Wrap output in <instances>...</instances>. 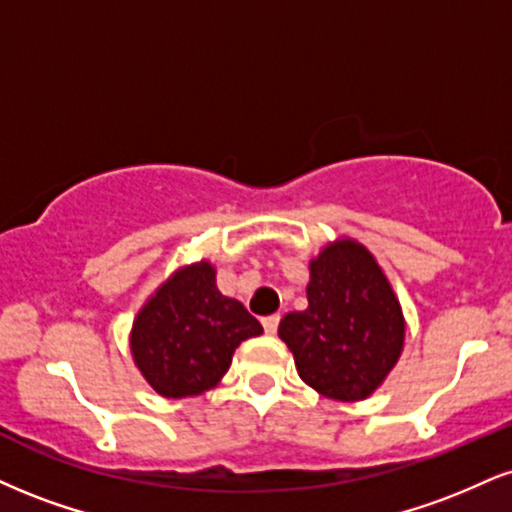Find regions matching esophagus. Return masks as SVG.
<instances>
[{
    "label": "esophagus",
    "instance_id": "34e87169",
    "mask_svg": "<svg viewBox=\"0 0 512 512\" xmlns=\"http://www.w3.org/2000/svg\"><path fill=\"white\" fill-rule=\"evenodd\" d=\"M279 322H281V317H279V315H269V317H264V319H262L264 331H267L269 336H274V334H276V329H279Z\"/></svg>",
    "mask_w": 512,
    "mask_h": 512
}]
</instances>
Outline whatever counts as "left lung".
I'll return each instance as SVG.
<instances>
[{
    "mask_svg": "<svg viewBox=\"0 0 512 512\" xmlns=\"http://www.w3.org/2000/svg\"><path fill=\"white\" fill-rule=\"evenodd\" d=\"M279 338L317 393L355 403L384 384L405 346V317L377 257L355 238L310 260L307 310L288 312Z\"/></svg>",
    "mask_w": 512,
    "mask_h": 512,
    "instance_id": "obj_1",
    "label": "left lung"
}]
</instances>
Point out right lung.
Segmentation results:
<instances>
[{"mask_svg":"<svg viewBox=\"0 0 512 512\" xmlns=\"http://www.w3.org/2000/svg\"><path fill=\"white\" fill-rule=\"evenodd\" d=\"M262 324L217 288L209 260L178 267L133 319L131 355L143 379L164 398L200 396L229 372L243 341Z\"/></svg>","mask_w":512,"mask_h":512,"instance_id":"right-lung-1","label":"right lung"}]
</instances>
